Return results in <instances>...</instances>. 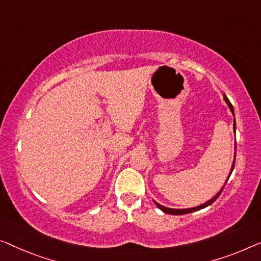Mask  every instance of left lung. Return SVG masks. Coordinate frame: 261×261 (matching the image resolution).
<instances>
[{"instance_id":"obj_1","label":"left lung","mask_w":261,"mask_h":261,"mask_svg":"<svg viewBox=\"0 0 261 261\" xmlns=\"http://www.w3.org/2000/svg\"><path fill=\"white\" fill-rule=\"evenodd\" d=\"M224 99H225V102L227 103V106H228V108H230V110H231V112L233 114V116H234V110H233L232 104L230 103V100H228V98H227V97L225 96V95H224ZM233 129H234V131H236V119H234V122H233ZM234 149H237V144L234 145ZM234 163H236V153H234V159H233V163H232V168H231V171H230V174H228V177H227L226 181H225L224 186L219 190V192H218L215 197H212L211 199L206 201V203L201 204V205H199V206H196V207H191V208H170V207H166V206H163V205H161V204H158L157 201H154V200H153V201H154V204H155V206H157L158 208H161L163 212L169 213V215L179 216V215H186V213H191V212H194V211H198V210H201V208L206 207V206L211 205L212 203H215V201L217 200V198L220 196V193H221V192H223V190H224V188H225V185H226V182H227V180H228V178H230L231 173H232V171H233V169H234Z\"/></svg>"}]
</instances>
